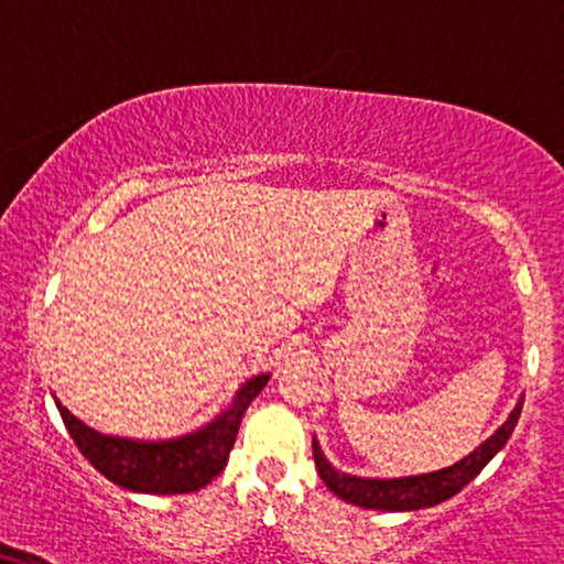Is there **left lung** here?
Listing matches in <instances>:
<instances>
[{
    "label": "left lung",
    "instance_id": "left-lung-1",
    "mask_svg": "<svg viewBox=\"0 0 564 564\" xmlns=\"http://www.w3.org/2000/svg\"><path fill=\"white\" fill-rule=\"evenodd\" d=\"M522 402L514 404V410L501 423V429L486 438L478 449H473L465 459L454 463L444 470L425 473V476H406V478H357L349 473L336 470L334 465L325 459V454L312 438V452H315V467L321 473L323 484L336 494L338 499L349 501V505L365 507V510H389V512H406V510H423V507L441 505V501L452 499L463 488L478 476L484 467L497 457L501 446L512 436L514 425H518Z\"/></svg>",
    "mask_w": 564,
    "mask_h": 564
}]
</instances>
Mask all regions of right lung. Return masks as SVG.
<instances>
[{
  "mask_svg": "<svg viewBox=\"0 0 564 564\" xmlns=\"http://www.w3.org/2000/svg\"><path fill=\"white\" fill-rule=\"evenodd\" d=\"M270 381L268 372L249 378L236 391L234 402L205 429L171 441H133L123 436H105L88 429L67 406L54 399L70 438L80 454L112 484L139 494H192L207 486L228 463L241 417L252 399Z\"/></svg>",
  "mask_w": 564,
  "mask_h": 564,
  "instance_id": "obj_1",
  "label": "right lung"
}]
</instances>
